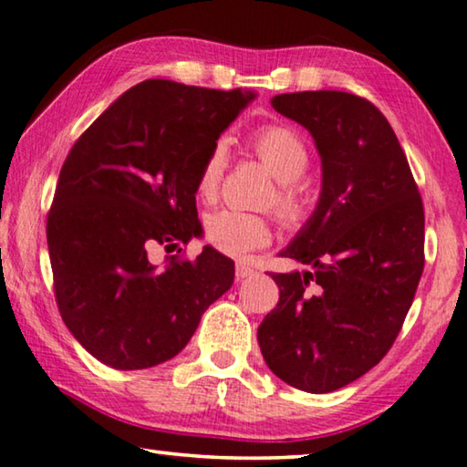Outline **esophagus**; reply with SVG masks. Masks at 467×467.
<instances>
[{
  "label": "esophagus",
  "mask_w": 467,
  "mask_h": 467,
  "mask_svg": "<svg viewBox=\"0 0 467 467\" xmlns=\"http://www.w3.org/2000/svg\"><path fill=\"white\" fill-rule=\"evenodd\" d=\"M234 275H236V278H249V276H254L255 275V270L252 268V266H247V264H236V268H234Z\"/></svg>",
  "instance_id": "1"
}]
</instances>
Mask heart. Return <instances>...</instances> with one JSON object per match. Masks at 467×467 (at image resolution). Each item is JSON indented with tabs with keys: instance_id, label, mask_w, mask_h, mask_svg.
I'll use <instances>...</instances> for the list:
<instances>
[{
	"instance_id": "b5f03b06",
	"label": "heart",
	"mask_w": 467,
	"mask_h": 467,
	"mask_svg": "<svg viewBox=\"0 0 467 467\" xmlns=\"http://www.w3.org/2000/svg\"><path fill=\"white\" fill-rule=\"evenodd\" d=\"M254 152L268 167V171L278 180L276 212L287 224H297L304 218L306 205L296 182H300L308 171V149L302 138L285 125H266L252 136ZM226 170V149L222 144L213 146L205 157L197 178V194L203 201H212L220 191ZM205 239L218 252L245 257L254 249L266 245L270 241V226L264 218L236 210L213 212L205 220Z\"/></svg>"
}]
</instances>
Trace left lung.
I'll use <instances>...</instances> for the list:
<instances>
[{"instance_id": "1", "label": "left lung", "mask_w": 467, "mask_h": 467, "mask_svg": "<svg viewBox=\"0 0 467 467\" xmlns=\"http://www.w3.org/2000/svg\"><path fill=\"white\" fill-rule=\"evenodd\" d=\"M273 109L310 131L321 157L315 212L273 275L278 304L257 329L285 384L333 392L365 375L399 336L423 273V205L392 125L360 96L278 94Z\"/></svg>"}]
</instances>
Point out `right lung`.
Instances as JSON below:
<instances>
[{
    "label": "right lung",
    "instance_id": "obj_1",
    "mask_svg": "<svg viewBox=\"0 0 467 467\" xmlns=\"http://www.w3.org/2000/svg\"><path fill=\"white\" fill-rule=\"evenodd\" d=\"M252 89L146 79L121 94L68 152L47 249L58 310L100 363L134 371L176 357L233 287L234 262L205 245L194 260L152 262L201 234L197 178Z\"/></svg>",
    "mask_w": 467,
    "mask_h": 467
}]
</instances>
